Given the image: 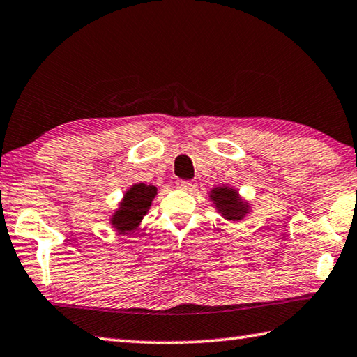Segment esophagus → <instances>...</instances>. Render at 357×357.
<instances>
[{"mask_svg": "<svg viewBox=\"0 0 357 357\" xmlns=\"http://www.w3.org/2000/svg\"><path fill=\"white\" fill-rule=\"evenodd\" d=\"M176 185L181 188V190H188V192L193 190V188L197 187V184H195V181H183V179L178 181Z\"/></svg>", "mask_w": 357, "mask_h": 357, "instance_id": "esophagus-1", "label": "esophagus"}]
</instances>
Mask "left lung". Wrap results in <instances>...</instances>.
Here are the masks:
<instances>
[{
    "mask_svg": "<svg viewBox=\"0 0 357 357\" xmlns=\"http://www.w3.org/2000/svg\"><path fill=\"white\" fill-rule=\"evenodd\" d=\"M211 199L216 211L229 221H241L249 213V202L241 201L238 192L230 187H215L211 192Z\"/></svg>",
    "mask_w": 357,
    "mask_h": 357,
    "instance_id": "1",
    "label": "left lung"
}]
</instances>
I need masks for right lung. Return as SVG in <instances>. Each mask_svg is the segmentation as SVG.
Instances as JSON below:
<instances>
[{"label": "right lung", "mask_w": 357, "mask_h": 357, "mask_svg": "<svg viewBox=\"0 0 357 357\" xmlns=\"http://www.w3.org/2000/svg\"><path fill=\"white\" fill-rule=\"evenodd\" d=\"M156 193L158 188L155 185H146L144 183L130 187L125 192L119 208L111 216V226L121 234H130L136 230L149 212Z\"/></svg>", "instance_id": "add662e5"}]
</instances>
